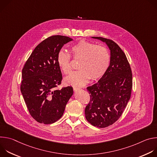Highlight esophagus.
<instances>
[{
  "instance_id": "1",
  "label": "esophagus",
  "mask_w": 157,
  "mask_h": 157,
  "mask_svg": "<svg viewBox=\"0 0 157 157\" xmlns=\"http://www.w3.org/2000/svg\"><path fill=\"white\" fill-rule=\"evenodd\" d=\"M73 90H74V91L76 92V91H79V90H80V88H79V87H73Z\"/></svg>"
}]
</instances>
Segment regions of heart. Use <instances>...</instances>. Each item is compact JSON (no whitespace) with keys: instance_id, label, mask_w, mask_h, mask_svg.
Segmentation results:
<instances>
[{"instance_id":"obj_1","label":"heart","mask_w":157,"mask_h":157,"mask_svg":"<svg viewBox=\"0 0 157 157\" xmlns=\"http://www.w3.org/2000/svg\"><path fill=\"white\" fill-rule=\"evenodd\" d=\"M70 52L74 59H79V70L65 78L66 84L81 87L86 85L90 79L93 81L99 79L107 71L110 56L104 47L81 40L71 47ZM57 64L64 74H68L71 71V56L68 53L60 51L57 56Z\"/></svg>"}]
</instances>
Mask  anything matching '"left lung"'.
Masks as SVG:
<instances>
[{
    "mask_svg": "<svg viewBox=\"0 0 157 157\" xmlns=\"http://www.w3.org/2000/svg\"><path fill=\"white\" fill-rule=\"evenodd\" d=\"M91 38L106 44L110 61L105 74L97 83L87 87L91 99L85 108V116L93 125L104 128L122 114L130 98L132 74L127 57L117 43L102 37Z\"/></svg>",
    "mask_w": 157,
    "mask_h": 157,
    "instance_id": "1",
    "label": "left lung"
}]
</instances>
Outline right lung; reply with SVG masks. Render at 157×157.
<instances>
[{"label": "right lung", "mask_w": 157, "mask_h": 157, "mask_svg": "<svg viewBox=\"0 0 157 157\" xmlns=\"http://www.w3.org/2000/svg\"><path fill=\"white\" fill-rule=\"evenodd\" d=\"M72 40L62 35L43 40L34 49L22 70L21 93L30 115L39 123L50 124L59 120L73 94L71 86L55 89L62 79L58 54L64 44Z\"/></svg>", "instance_id": "1"}]
</instances>
